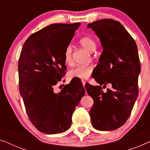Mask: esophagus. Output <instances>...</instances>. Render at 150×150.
I'll return each instance as SVG.
<instances>
[{
    "instance_id": "1",
    "label": "esophagus",
    "mask_w": 150,
    "mask_h": 150,
    "mask_svg": "<svg viewBox=\"0 0 150 150\" xmlns=\"http://www.w3.org/2000/svg\"><path fill=\"white\" fill-rule=\"evenodd\" d=\"M82 83H83V85L84 86V87H85V83H86V82H85V81H83V80H82Z\"/></svg>"
}]
</instances>
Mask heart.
Returning a JSON list of instances; mask_svg holds the SVG:
<instances>
[{
    "label": "heart",
    "mask_w": 150,
    "mask_h": 150,
    "mask_svg": "<svg viewBox=\"0 0 150 150\" xmlns=\"http://www.w3.org/2000/svg\"><path fill=\"white\" fill-rule=\"evenodd\" d=\"M79 43L84 48L89 52H93L96 50V42L93 38L90 36H85L79 40ZM63 60L67 65H71L73 63L72 59V48L70 45H68L65 48L63 52ZM93 66L92 65H80L71 69L68 72L69 79H87L93 72Z\"/></svg>",
    "instance_id": "1"
}]
</instances>
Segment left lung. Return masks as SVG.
<instances>
[{
    "mask_svg": "<svg viewBox=\"0 0 150 150\" xmlns=\"http://www.w3.org/2000/svg\"><path fill=\"white\" fill-rule=\"evenodd\" d=\"M100 38L103 47L93 78L100 86L87 83L85 89L93 98L89 112L92 126L101 131L122 126L132 112L139 94L140 60L136 42L120 22L102 19L87 25ZM111 83L104 93L101 86Z\"/></svg>",
    "mask_w": 150,
    "mask_h": 150,
    "instance_id": "8db88e82",
    "label": "left lung"
}]
</instances>
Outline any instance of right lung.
Masks as SVG:
<instances>
[{"label":"right lung","instance_id":"obj_1","mask_svg":"<svg viewBox=\"0 0 150 150\" xmlns=\"http://www.w3.org/2000/svg\"><path fill=\"white\" fill-rule=\"evenodd\" d=\"M80 24L47 26L29 36L20 53V95L30 122L46 134H58L70 128L76 106L85 93L81 81L73 79L60 93H55L53 89L65 75L63 52Z\"/></svg>","mask_w":150,"mask_h":150}]
</instances>
